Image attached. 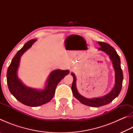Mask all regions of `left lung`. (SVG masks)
<instances>
[{
  "instance_id": "8db88e82",
  "label": "left lung",
  "mask_w": 133,
  "mask_h": 133,
  "mask_svg": "<svg viewBox=\"0 0 133 133\" xmlns=\"http://www.w3.org/2000/svg\"><path fill=\"white\" fill-rule=\"evenodd\" d=\"M98 43L100 46V48L98 49V50L104 51L110 56V58L112 61V66L115 71V85L112 90L106 95L101 97L93 98H85L78 93L77 88H76V76L75 74L71 73V75L73 77L71 90L74 97L82 104L93 107H101L109 104L114 98H116L121 91L123 80V74L122 69L121 68L120 58L115 49L109 44L105 42H98Z\"/></svg>"
}]
</instances>
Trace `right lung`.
Returning a JSON list of instances; mask_svg holds the SVG:
<instances>
[{"label":"right lung","mask_w":133,"mask_h":133,"mask_svg":"<svg viewBox=\"0 0 133 133\" xmlns=\"http://www.w3.org/2000/svg\"><path fill=\"white\" fill-rule=\"evenodd\" d=\"M36 39H31L26 43L13 58L7 71V83L11 94L18 101L30 107H38L48 103L54 97L56 87L62 79L69 73V70H55L51 71L43 90L30 88L24 85L18 78L17 69L22 55L31 48Z\"/></svg>","instance_id":"right-lung-1"}]
</instances>
